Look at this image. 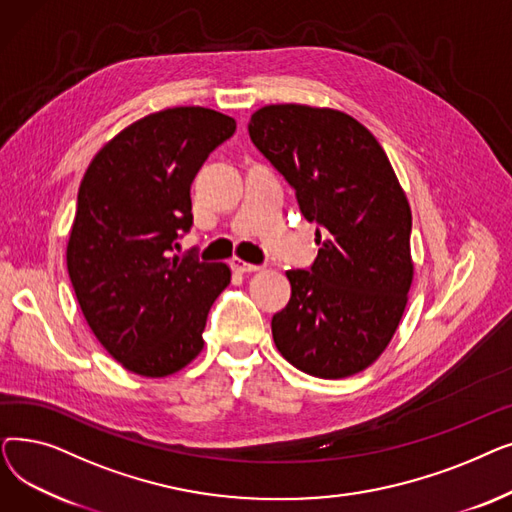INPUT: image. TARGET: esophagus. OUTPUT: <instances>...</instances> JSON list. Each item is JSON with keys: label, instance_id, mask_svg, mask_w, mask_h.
<instances>
[{"label": "esophagus", "instance_id": "esophagus-1", "mask_svg": "<svg viewBox=\"0 0 512 512\" xmlns=\"http://www.w3.org/2000/svg\"><path fill=\"white\" fill-rule=\"evenodd\" d=\"M230 265H232V270L238 272V274H251V272H259V270H261V265L247 263V261H242V259H238V257H234Z\"/></svg>", "mask_w": 512, "mask_h": 512}]
</instances>
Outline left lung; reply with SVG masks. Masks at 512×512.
<instances>
[{
	"label": "left lung",
	"mask_w": 512,
	"mask_h": 512,
	"mask_svg": "<svg viewBox=\"0 0 512 512\" xmlns=\"http://www.w3.org/2000/svg\"><path fill=\"white\" fill-rule=\"evenodd\" d=\"M253 145L319 228L311 270H290L292 294L272 334L297 369L338 380L367 369L392 340L413 282L411 207L373 134L330 107L265 105Z\"/></svg>",
	"instance_id": "8db88e82"
}]
</instances>
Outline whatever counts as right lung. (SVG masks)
<instances>
[{"label": "right lung", "mask_w": 512, "mask_h": 512, "mask_svg": "<svg viewBox=\"0 0 512 512\" xmlns=\"http://www.w3.org/2000/svg\"><path fill=\"white\" fill-rule=\"evenodd\" d=\"M234 130V118L199 105L149 114L105 143L80 182L68 276L89 328L132 373L166 378L203 351L232 272L172 251L193 226L197 172Z\"/></svg>", "instance_id": "add662e5"}]
</instances>
